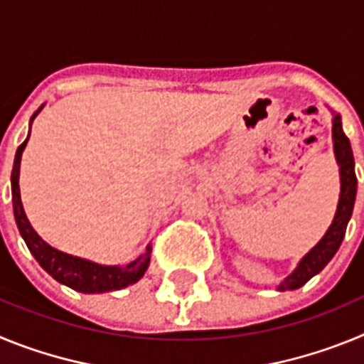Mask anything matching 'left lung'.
Listing matches in <instances>:
<instances>
[{"label":"left lung","instance_id":"8db88e82","mask_svg":"<svg viewBox=\"0 0 364 364\" xmlns=\"http://www.w3.org/2000/svg\"><path fill=\"white\" fill-rule=\"evenodd\" d=\"M332 131L333 149H336L337 164L341 167V197L339 204H337L336 217H333L332 226L328 228L326 235L319 240V244L299 262V266L290 277H286V281L281 282V286H279L281 291L297 290V288L304 286L332 260V257L336 255L341 242L345 239L346 226H348V220L352 217L353 202H355V189H358V176H355V169H353L352 147H350L348 136L343 133L341 117L333 118Z\"/></svg>","mask_w":364,"mask_h":364}]
</instances>
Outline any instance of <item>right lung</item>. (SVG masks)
Listing matches in <instances>:
<instances>
[{"instance_id":"obj_1","label":"right lung","mask_w":364,"mask_h":364,"mask_svg":"<svg viewBox=\"0 0 364 364\" xmlns=\"http://www.w3.org/2000/svg\"><path fill=\"white\" fill-rule=\"evenodd\" d=\"M40 109L32 114V118L36 117L38 112H40ZM27 140H25V142L18 147V151H16L14 167H12L11 178L12 202H14V217L19 233H21V237H23L25 242H27L28 250H31V253L34 255V259L40 262L41 268L49 273V275H53V279H56L58 282H62V284L69 286V288H73V290L76 291H82V294H104V291L122 290L125 286L134 284L136 281H140L144 273H146L147 266H149L151 246H147L146 252L127 266H122V268L120 266H100L95 264V262H89V260L67 255V253L63 252H58L53 246L43 242V240L40 239V235L32 230L27 217H25L21 198H19L18 184L19 162H21V153H23L25 146H27Z\"/></svg>"}]
</instances>
